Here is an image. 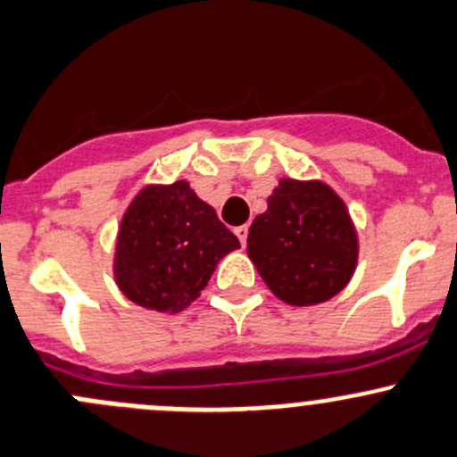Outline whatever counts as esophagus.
<instances>
[{
  "label": "esophagus",
  "instance_id": "1",
  "mask_svg": "<svg viewBox=\"0 0 457 457\" xmlns=\"http://www.w3.org/2000/svg\"><path fill=\"white\" fill-rule=\"evenodd\" d=\"M235 235H237L239 242H242V246H244V244H246V237H248V227H246V224H244V227L235 228Z\"/></svg>",
  "mask_w": 457,
  "mask_h": 457
}]
</instances>
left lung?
<instances>
[{
  "instance_id": "obj_1",
  "label": "left lung",
  "mask_w": 457,
  "mask_h": 457,
  "mask_svg": "<svg viewBox=\"0 0 457 457\" xmlns=\"http://www.w3.org/2000/svg\"><path fill=\"white\" fill-rule=\"evenodd\" d=\"M246 253L278 300L313 306L351 282L360 239L345 200L328 184L282 178L253 220Z\"/></svg>"
}]
</instances>
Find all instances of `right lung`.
Masks as SVG:
<instances>
[{"label":"right lung","mask_w":457,"mask_h":457,"mask_svg":"<svg viewBox=\"0 0 457 457\" xmlns=\"http://www.w3.org/2000/svg\"><path fill=\"white\" fill-rule=\"evenodd\" d=\"M237 237L187 179L146 184L121 215L112 253L115 284L130 302L179 313L200 297Z\"/></svg>","instance_id":"add662e5"}]
</instances>
